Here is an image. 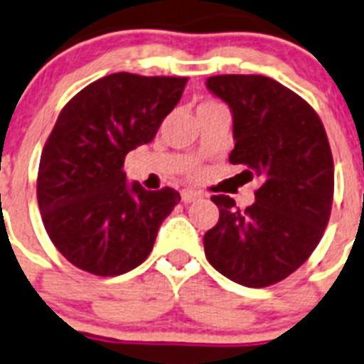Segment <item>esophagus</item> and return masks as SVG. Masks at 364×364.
Instances as JSON below:
<instances>
[{
    "instance_id": "obj_1",
    "label": "esophagus",
    "mask_w": 364,
    "mask_h": 364,
    "mask_svg": "<svg viewBox=\"0 0 364 364\" xmlns=\"http://www.w3.org/2000/svg\"><path fill=\"white\" fill-rule=\"evenodd\" d=\"M201 198V192L196 191H183L181 192V200L183 203H192V201H196Z\"/></svg>"
}]
</instances>
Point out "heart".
Masks as SVG:
<instances>
[{"instance_id":"obj_1","label":"heart","mask_w":364,"mask_h":364,"mask_svg":"<svg viewBox=\"0 0 364 364\" xmlns=\"http://www.w3.org/2000/svg\"><path fill=\"white\" fill-rule=\"evenodd\" d=\"M222 105H218V103H213V102H207V103H201L200 109H220Z\"/></svg>"}]
</instances>
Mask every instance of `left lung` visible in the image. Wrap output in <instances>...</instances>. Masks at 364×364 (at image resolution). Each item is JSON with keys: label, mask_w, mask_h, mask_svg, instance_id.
<instances>
[{"label": "left lung", "mask_w": 364, "mask_h": 364, "mask_svg": "<svg viewBox=\"0 0 364 364\" xmlns=\"http://www.w3.org/2000/svg\"><path fill=\"white\" fill-rule=\"evenodd\" d=\"M205 87L233 116L229 163L261 179L255 203L213 196L218 224L203 237L207 261L235 283L268 287L304 264L328 225L333 157L318 114L264 75H213Z\"/></svg>", "instance_id": "obj_1"}]
</instances>
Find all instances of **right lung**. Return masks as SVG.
<instances>
[{"label":"right lung","mask_w":364,"mask_h":364,"mask_svg":"<svg viewBox=\"0 0 364 364\" xmlns=\"http://www.w3.org/2000/svg\"><path fill=\"white\" fill-rule=\"evenodd\" d=\"M185 85L187 77L111 73L60 111L42 151L36 198L51 242L73 267L120 276L154 250L181 196L127 183L124 159L155 139Z\"/></svg>","instance_id":"1"}]
</instances>
